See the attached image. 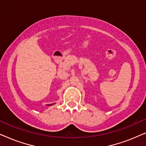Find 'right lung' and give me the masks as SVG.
<instances>
[{"label":"right lung","instance_id":"obj_1","mask_svg":"<svg viewBox=\"0 0 146 146\" xmlns=\"http://www.w3.org/2000/svg\"><path fill=\"white\" fill-rule=\"evenodd\" d=\"M54 104H48L47 106H52V105H53Z\"/></svg>","mask_w":146,"mask_h":146}]
</instances>
